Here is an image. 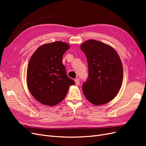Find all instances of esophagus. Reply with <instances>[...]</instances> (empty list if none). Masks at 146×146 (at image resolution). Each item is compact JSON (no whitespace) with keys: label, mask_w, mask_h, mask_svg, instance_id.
Segmentation results:
<instances>
[{"label":"esophagus","mask_w":146,"mask_h":146,"mask_svg":"<svg viewBox=\"0 0 146 146\" xmlns=\"http://www.w3.org/2000/svg\"><path fill=\"white\" fill-rule=\"evenodd\" d=\"M75 82H76V85H80V79L76 78V79H75Z\"/></svg>","instance_id":"34e87169"}]
</instances>
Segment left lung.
I'll return each mask as SVG.
<instances>
[{
    "label": "left lung",
    "mask_w": 146,
    "mask_h": 146,
    "mask_svg": "<svg viewBox=\"0 0 146 146\" xmlns=\"http://www.w3.org/2000/svg\"><path fill=\"white\" fill-rule=\"evenodd\" d=\"M86 56L87 80L82 85L86 98L95 105L111 101L118 93L123 80V67L116 50L108 44L90 39L80 46Z\"/></svg>",
    "instance_id": "8db88e82"
}]
</instances>
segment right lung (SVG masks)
<instances>
[{
    "instance_id": "1",
    "label": "right lung",
    "mask_w": 146,
    "mask_h": 146,
    "mask_svg": "<svg viewBox=\"0 0 146 146\" xmlns=\"http://www.w3.org/2000/svg\"><path fill=\"white\" fill-rule=\"evenodd\" d=\"M70 46L62 41L45 44L38 48L29 61L27 71L28 88L39 102L54 106L62 101L69 87L75 82L68 77L62 63Z\"/></svg>"
}]
</instances>
